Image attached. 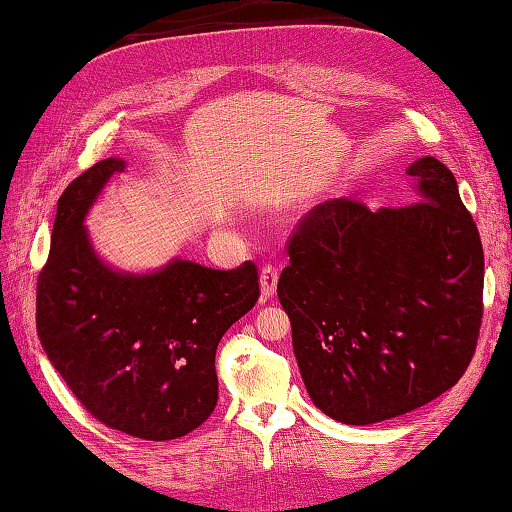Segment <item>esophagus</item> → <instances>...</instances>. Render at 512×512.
<instances>
[{"label":"esophagus","mask_w":512,"mask_h":512,"mask_svg":"<svg viewBox=\"0 0 512 512\" xmlns=\"http://www.w3.org/2000/svg\"><path fill=\"white\" fill-rule=\"evenodd\" d=\"M278 276L280 271L276 265H263L260 269V294H263V300H267L269 296H274L276 285H278Z\"/></svg>","instance_id":"1"}]
</instances>
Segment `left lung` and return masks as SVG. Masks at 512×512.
Wrapping results in <instances>:
<instances>
[{
    "label": "left lung",
    "mask_w": 512,
    "mask_h": 512,
    "mask_svg": "<svg viewBox=\"0 0 512 512\" xmlns=\"http://www.w3.org/2000/svg\"><path fill=\"white\" fill-rule=\"evenodd\" d=\"M422 201L371 212L333 198L287 241L278 300L309 398L342 424L391 420L429 404L475 356L484 249L453 172L411 163Z\"/></svg>",
    "instance_id": "1"
}]
</instances>
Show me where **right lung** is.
<instances>
[{"label": "right lung", "mask_w": 512, "mask_h": 512, "mask_svg": "<svg viewBox=\"0 0 512 512\" xmlns=\"http://www.w3.org/2000/svg\"><path fill=\"white\" fill-rule=\"evenodd\" d=\"M121 159L79 174L57 201L50 254L37 278V336L52 367L101 424L141 440L198 429L218 400L216 347L256 305L258 269L172 260L154 274L110 269L83 218Z\"/></svg>", "instance_id": "right-lung-1"}]
</instances>
